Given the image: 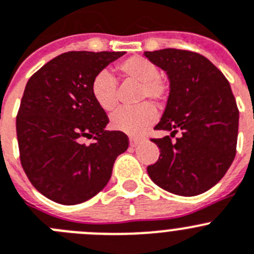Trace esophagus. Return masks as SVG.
<instances>
[{
  "mask_svg": "<svg viewBox=\"0 0 254 254\" xmlns=\"http://www.w3.org/2000/svg\"><path fill=\"white\" fill-rule=\"evenodd\" d=\"M141 142H142V139L139 138V137H129V146L131 147H136Z\"/></svg>",
  "mask_w": 254,
  "mask_h": 254,
  "instance_id": "1",
  "label": "esophagus"
}]
</instances>
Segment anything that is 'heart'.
Segmentation results:
<instances>
[{
  "mask_svg": "<svg viewBox=\"0 0 254 254\" xmlns=\"http://www.w3.org/2000/svg\"><path fill=\"white\" fill-rule=\"evenodd\" d=\"M121 75L141 83L138 102L147 99L161 104L167 97V87L160 78L159 66L143 57H129L117 65ZM90 93L97 106L104 112L115 111L118 104L117 80L109 71L102 70L93 78ZM156 111L152 104L142 103L134 108L120 109L112 116L111 126L116 131L127 134H141L153 125Z\"/></svg>",
  "mask_w": 254,
  "mask_h": 254,
  "instance_id": "b5f03b06",
  "label": "heart"
}]
</instances>
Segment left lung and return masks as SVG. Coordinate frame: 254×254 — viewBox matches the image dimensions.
<instances>
[{"mask_svg": "<svg viewBox=\"0 0 254 254\" xmlns=\"http://www.w3.org/2000/svg\"><path fill=\"white\" fill-rule=\"evenodd\" d=\"M166 71L170 94L155 129L170 136L152 138L160 148L147 167L157 186L181 196L205 192L225 175L236 157L239 111L224 74L203 55L189 50L145 51ZM178 131L182 136L174 141Z\"/></svg>", "mask_w": 254, "mask_h": 254, "instance_id": "8db88e82", "label": "left lung"}]
</instances>
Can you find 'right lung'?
Masks as SVG:
<instances>
[{
  "instance_id": "1",
  "label": "right lung",
  "mask_w": 254,
  "mask_h": 254,
  "mask_svg": "<svg viewBox=\"0 0 254 254\" xmlns=\"http://www.w3.org/2000/svg\"><path fill=\"white\" fill-rule=\"evenodd\" d=\"M125 51H68L46 63L27 81L16 117L22 169L37 191L75 205L108 184L128 137L106 131L109 122L90 93L92 80ZM83 138L95 142L85 145Z\"/></svg>"
}]
</instances>
